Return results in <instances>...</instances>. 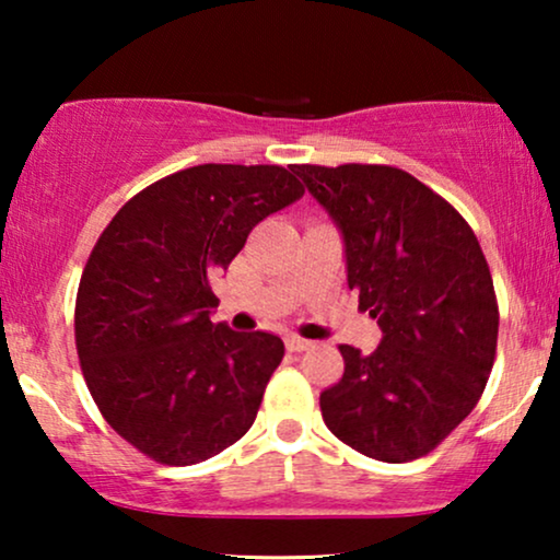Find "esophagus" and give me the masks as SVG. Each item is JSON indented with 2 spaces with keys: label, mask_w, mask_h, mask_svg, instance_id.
<instances>
[{
  "label": "esophagus",
  "mask_w": 560,
  "mask_h": 560,
  "mask_svg": "<svg viewBox=\"0 0 560 560\" xmlns=\"http://www.w3.org/2000/svg\"><path fill=\"white\" fill-rule=\"evenodd\" d=\"M285 347H288V351H305V349H311L313 343L308 339H301V336H295V334H288Z\"/></svg>",
  "instance_id": "esophagus-1"
}]
</instances>
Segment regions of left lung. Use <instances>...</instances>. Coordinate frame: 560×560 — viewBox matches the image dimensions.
I'll return each instance as SVG.
<instances>
[{
	"label": "left lung",
	"mask_w": 560,
	"mask_h": 560,
	"mask_svg": "<svg viewBox=\"0 0 560 560\" xmlns=\"http://www.w3.org/2000/svg\"><path fill=\"white\" fill-rule=\"evenodd\" d=\"M343 236L347 280L382 328L372 354L341 343L343 377L320 416L359 454L405 464L474 410L497 354L500 311L471 226L393 165H290Z\"/></svg>",
	"instance_id": "obj_1"
}]
</instances>
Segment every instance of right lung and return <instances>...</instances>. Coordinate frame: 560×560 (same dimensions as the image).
<instances>
[{
  "label": "right lung",
  "instance_id": "right-lung-1",
  "mask_svg": "<svg viewBox=\"0 0 560 560\" xmlns=\"http://www.w3.org/2000/svg\"><path fill=\"white\" fill-rule=\"evenodd\" d=\"M303 194L280 165L206 163L140 190L98 236L75 295V349L104 420L144 456L206 462L255 423L285 347L211 324V278Z\"/></svg>",
  "mask_w": 560,
  "mask_h": 560
}]
</instances>
